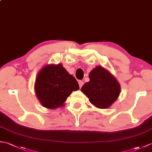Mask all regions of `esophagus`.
<instances>
[{
  "mask_svg": "<svg viewBox=\"0 0 152 152\" xmlns=\"http://www.w3.org/2000/svg\"><path fill=\"white\" fill-rule=\"evenodd\" d=\"M78 83H79V86H80V88H81L82 86L83 85V81H81V80H80V81L78 82Z\"/></svg>",
  "mask_w": 152,
  "mask_h": 152,
  "instance_id": "1",
  "label": "esophagus"
}]
</instances>
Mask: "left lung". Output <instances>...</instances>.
Returning <instances> with one entry per match:
<instances>
[{
    "label": "left lung",
    "instance_id": "left-lung-1",
    "mask_svg": "<svg viewBox=\"0 0 152 152\" xmlns=\"http://www.w3.org/2000/svg\"><path fill=\"white\" fill-rule=\"evenodd\" d=\"M89 78V82L82 86L81 91L96 108H109L120 93V85L117 80L109 71L100 66L90 72Z\"/></svg>",
    "mask_w": 152,
    "mask_h": 152
}]
</instances>
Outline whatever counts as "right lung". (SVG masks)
<instances>
[{"instance_id": "obj_1", "label": "right lung", "mask_w": 152, "mask_h": 152, "mask_svg": "<svg viewBox=\"0 0 152 152\" xmlns=\"http://www.w3.org/2000/svg\"><path fill=\"white\" fill-rule=\"evenodd\" d=\"M79 89L75 78L61 64H48L37 74L34 90L44 107L56 109L62 107L73 91Z\"/></svg>"}]
</instances>
